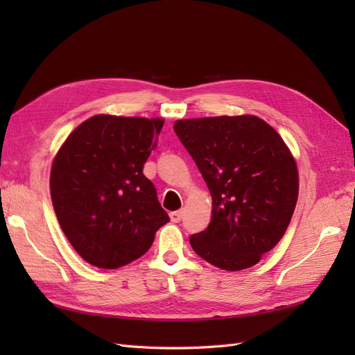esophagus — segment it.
Listing matches in <instances>:
<instances>
[{"mask_svg": "<svg viewBox=\"0 0 355 355\" xmlns=\"http://www.w3.org/2000/svg\"><path fill=\"white\" fill-rule=\"evenodd\" d=\"M182 218H184V210H178V211H171L170 213V219L171 222H180Z\"/></svg>", "mask_w": 355, "mask_h": 355, "instance_id": "obj_1", "label": "esophagus"}]
</instances>
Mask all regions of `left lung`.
I'll use <instances>...</instances> for the list:
<instances>
[{"label": "left lung", "instance_id": "8db88e82", "mask_svg": "<svg viewBox=\"0 0 355 355\" xmlns=\"http://www.w3.org/2000/svg\"><path fill=\"white\" fill-rule=\"evenodd\" d=\"M213 200L209 227L192 234L209 263L240 271L283 239L295 211L297 167L274 128L254 115L179 120L173 125Z\"/></svg>", "mask_w": 355, "mask_h": 355}]
</instances>
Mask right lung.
Wrapping results in <instances>:
<instances>
[{
  "mask_svg": "<svg viewBox=\"0 0 355 355\" xmlns=\"http://www.w3.org/2000/svg\"><path fill=\"white\" fill-rule=\"evenodd\" d=\"M159 118L94 115L53 161L51 201L62 231L85 262L114 270L145 254L170 220L144 164Z\"/></svg>",
  "mask_w": 355,
  "mask_h": 355,
  "instance_id": "right-lung-1",
  "label": "right lung"
}]
</instances>
